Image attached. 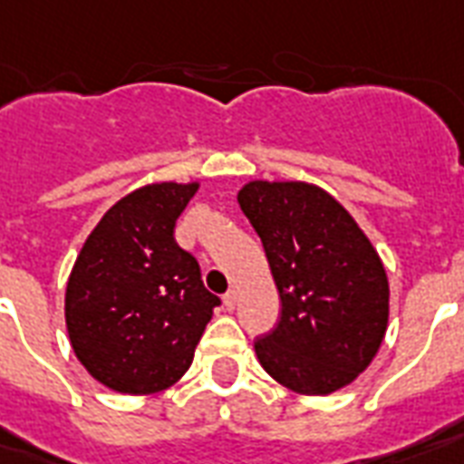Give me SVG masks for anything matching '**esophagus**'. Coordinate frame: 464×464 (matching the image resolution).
I'll use <instances>...</instances> for the list:
<instances>
[{"instance_id": "34e87169", "label": "esophagus", "mask_w": 464, "mask_h": 464, "mask_svg": "<svg viewBox=\"0 0 464 464\" xmlns=\"http://www.w3.org/2000/svg\"><path fill=\"white\" fill-rule=\"evenodd\" d=\"M237 300H239L237 290H229V293H225V297H222V303H225V307H227V310H235Z\"/></svg>"}]
</instances>
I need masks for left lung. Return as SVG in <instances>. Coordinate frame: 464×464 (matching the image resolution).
<instances>
[{
    "label": "left lung",
    "instance_id": "8db88e82",
    "mask_svg": "<svg viewBox=\"0 0 464 464\" xmlns=\"http://www.w3.org/2000/svg\"><path fill=\"white\" fill-rule=\"evenodd\" d=\"M264 244L281 322L256 339L258 362L297 394H332L368 368L385 339L390 283L358 222L324 188L249 181L237 193Z\"/></svg>",
    "mask_w": 464,
    "mask_h": 464
}]
</instances>
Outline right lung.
<instances>
[{
	"label": "right lung",
	"mask_w": 464,
	"mask_h": 464,
	"mask_svg": "<svg viewBox=\"0 0 464 464\" xmlns=\"http://www.w3.org/2000/svg\"><path fill=\"white\" fill-rule=\"evenodd\" d=\"M198 183L161 181L121 198L86 237L64 293L70 343L113 392L154 394L191 368L220 297L174 239Z\"/></svg>",
	"instance_id": "add662e5"
}]
</instances>
